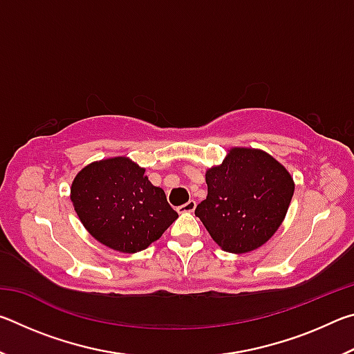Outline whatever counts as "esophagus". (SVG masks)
Listing matches in <instances>:
<instances>
[{
	"instance_id": "1",
	"label": "esophagus",
	"mask_w": 354,
	"mask_h": 354,
	"mask_svg": "<svg viewBox=\"0 0 354 354\" xmlns=\"http://www.w3.org/2000/svg\"><path fill=\"white\" fill-rule=\"evenodd\" d=\"M195 206H196V203H195L194 200H190V201L185 203V205L178 206V207H176V211H178L179 214H184V212H194Z\"/></svg>"
}]
</instances>
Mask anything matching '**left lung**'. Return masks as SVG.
<instances>
[{
    "label": "left lung",
    "instance_id": "8db88e82",
    "mask_svg": "<svg viewBox=\"0 0 354 354\" xmlns=\"http://www.w3.org/2000/svg\"><path fill=\"white\" fill-rule=\"evenodd\" d=\"M206 184L195 215L221 250L236 254L259 248L278 231L295 190L290 173L253 148H231L206 171Z\"/></svg>",
    "mask_w": 354,
    "mask_h": 354
}]
</instances>
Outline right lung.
Wrapping results in <instances>:
<instances>
[{"label":"right lung","instance_id":"add662e5","mask_svg":"<svg viewBox=\"0 0 354 354\" xmlns=\"http://www.w3.org/2000/svg\"><path fill=\"white\" fill-rule=\"evenodd\" d=\"M70 198L84 227L120 253L145 250L178 218L145 169L122 156L84 167L73 179Z\"/></svg>","mask_w":354,"mask_h":354}]
</instances>
